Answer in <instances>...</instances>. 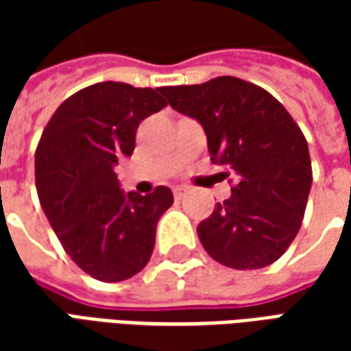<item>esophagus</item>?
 <instances>
[{"mask_svg":"<svg viewBox=\"0 0 351 351\" xmlns=\"http://www.w3.org/2000/svg\"><path fill=\"white\" fill-rule=\"evenodd\" d=\"M184 193H186V188H184V186H175V188H173V195H175L176 199L182 197Z\"/></svg>","mask_w":351,"mask_h":351,"instance_id":"1","label":"esophagus"}]
</instances>
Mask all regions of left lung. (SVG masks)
Here are the masks:
<instances>
[{
    "mask_svg": "<svg viewBox=\"0 0 351 351\" xmlns=\"http://www.w3.org/2000/svg\"><path fill=\"white\" fill-rule=\"evenodd\" d=\"M160 93L203 125L210 161L237 180L231 197L197 226L206 254L239 271L274 263L301 229L312 186L301 128L276 97L237 77Z\"/></svg>",
    "mask_w": 351,
    "mask_h": 351,
    "instance_id": "8db88e82",
    "label": "left lung"
}]
</instances>
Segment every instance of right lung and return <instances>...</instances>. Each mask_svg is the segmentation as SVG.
I'll return each mask as SVG.
<instances>
[{"label":"right lung","instance_id":"add662e5","mask_svg":"<svg viewBox=\"0 0 351 351\" xmlns=\"http://www.w3.org/2000/svg\"><path fill=\"white\" fill-rule=\"evenodd\" d=\"M167 107L156 88L97 82L56 108L35 150L41 206L67 256L92 278L122 282L152 256L156 226L173 191L128 195L114 173L135 150L138 123Z\"/></svg>","mask_w":351,"mask_h":351}]
</instances>
